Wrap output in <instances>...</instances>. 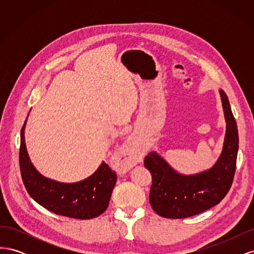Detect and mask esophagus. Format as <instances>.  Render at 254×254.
<instances>
[{
    "label": "esophagus",
    "mask_w": 254,
    "mask_h": 254,
    "mask_svg": "<svg viewBox=\"0 0 254 254\" xmlns=\"http://www.w3.org/2000/svg\"><path fill=\"white\" fill-rule=\"evenodd\" d=\"M142 151L137 147V145L133 140H127L122 146L121 156H120V166L121 172H127L129 168L134 166L137 162H141Z\"/></svg>",
    "instance_id": "obj_1"
}]
</instances>
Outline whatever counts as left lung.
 Here are the masks:
<instances>
[{"label":"left lung","mask_w":254,"mask_h":254,"mask_svg":"<svg viewBox=\"0 0 254 254\" xmlns=\"http://www.w3.org/2000/svg\"><path fill=\"white\" fill-rule=\"evenodd\" d=\"M227 122L221 155L210 170L196 175H181L157 152L148 153L144 165L151 174L149 202L165 218H186L218 204L232 186L236 170L238 132L228 96L219 90Z\"/></svg>","instance_id":"obj_1"}]
</instances>
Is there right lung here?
Masks as SVG:
<instances>
[{"instance_id": "right-lung-1", "label": "right lung", "mask_w": 254, "mask_h": 254, "mask_svg": "<svg viewBox=\"0 0 254 254\" xmlns=\"http://www.w3.org/2000/svg\"><path fill=\"white\" fill-rule=\"evenodd\" d=\"M21 129L19 152L23 183L36 202L63 216L76 219H91L103 214L109 205L117 174L103 162L89 178L75 183H63L45 178L32 164L26 150L24 129Z\"/></svg>"}]
</instances>
